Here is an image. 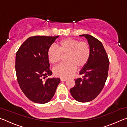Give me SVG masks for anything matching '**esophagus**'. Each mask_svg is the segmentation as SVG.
I'll use <instances>...</instances> for the list:
<instances>
[{
    "label": "esophagus",
    "instance_id": "34e87169",
    "mask_svg": "<svg viewBox=\"0 0 127 127\" xmlns=\"http://www.w3.org/2000/svg\"><path fill=\"white\" fill-rule=\"evenodd\" d=\"M60 79H61V81H65L66 80V78H61Z\"/></svg>",
    "mask_w": 127,
    "mask_h": 127
}]
</instances>
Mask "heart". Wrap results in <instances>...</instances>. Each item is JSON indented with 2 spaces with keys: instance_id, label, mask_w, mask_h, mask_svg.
I'll use <instances>...</instances> for the list:
<instances>
[{
  "instance_id": "heart-1",
  "label": "heart",
  "mask_w": 127,
  "mask_h": 127,
  "mask_svg": "<svg viewBox=\"0 0 127 127\" xmlns=\"http://www.w3.org/2000/svg\"><path fill=\"white\" fill-rule=\"evenodd\" d=\"M57 49L50 46L47 51L49 62L57 65L61 62L62 57L65 55L66 63L55 68L53 70L56 76L66 78L78 69L82 68L89 61L91 48L87 42L79 41L72 38H66L57 44Z\"/></svg>"
}]
</instances>
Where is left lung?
I'll return each mask as SVG.
<instances>
[{"label":"left lung","instance_id":"obj_1","mask_svg":"<svg viewBox=\"0 0 127 127\" xmlns=\"http://www.w3.org/2000/svg\"><path fill=\"white\" fill-rule=\"evenodd\" d=\"M87 38L91 48L87 64L79 74L82 78L74 79V86L70 90L72 97L81 102L95 99L102 91L106 82L109 66L108 56L99 40L90 35H81Z\"/></svg>","mask_w":127,"mask_h":127}]
</instances>
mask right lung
I'll list each match as a JSON object with an SVG mask.
<instances>
[{"mask_svg": "<svg viewBox=\"0 0 127 127\" xmlns=\"http://www.w3.org/2000/svg\"><path fill=\"white\" fill-rule=\"evenodd\" d=\"M59 37L33 36L21 45L16 55V72L21 90L32 101L49 102L60 83L58 78H48L52 74L47 51Z\"/></svg>", "mask_w": 127, "mask_h": 127, "instance_id": "obj_1", "label": "right lung"}]
</instances>
